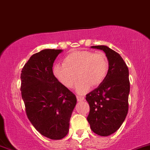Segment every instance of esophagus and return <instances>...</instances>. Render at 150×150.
Instances as JSON below:
<instances>
[{
  "instance_id": "1",
  "label": "esophagus",
  "mask_w": 150,
  "mask_h": 150,
  "mask_svg": "<svg viewBox=\"0 0 150 150\" xmlns=\"http://www.w3.org/2000/svg\"><path fill=\"white\" fill-rule=\"evenodd\" d=\"M77 101H84L85 98L83 97H81V96H77Z\"/></svg>"
}]
</instances>
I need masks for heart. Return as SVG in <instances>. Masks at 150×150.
Instances as JSON below:
<instances>
[{
	"label": "heart",
	"instance_id": "heart-1",
	"mask_svg": "<svg viewBox=\"0 0 150 150\" xmlns=\"http://www.w3.org/2000/svg\"><path fill=\"white\" fill-rule=\"evenodd\" d=\"M108 58L102 52L89 51H75L63 60V64H56L53 68L54 76L68 88L75 86L78 94H85L92 87L103 83L108 72Z\"/></svg>",
	"mask_w": 150,
	"mask_h": 150
}]
</instances>
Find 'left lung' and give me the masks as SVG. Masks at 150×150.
Listing matches in <instances>:
<instances>
[{
    "label": "left lung",
    "mask_w": 150,
    "mask_h": 150,
    "mask_svg": "<svg viewBox=\"0 0 150 150\" xmlns=\"http://www.w3.org/2000/svg\"><path fill=\"white\" fill-rule=\"evenodd\" d=\"M91 48L104 51L109 68L103 83L86 95L90 108L87 120L94 133L108 136L119 129L128 113L129 71L119 53L109 47L101 45Z\"/></svg>",
    "instance_id": "1"
}]
</instances>
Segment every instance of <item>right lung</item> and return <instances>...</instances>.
Masks as SVG:
<instances>
[{
  "mask_svg": "<svg viewBox=\"0 0 150 150\" xmlns=\"http://www.w3.org/2000/svg\"><path fill=\"white\" fill-rule=\"evenodd\" d=\"M61 49H44L31 56L21 73V94L29 120L39 133L61 140L69 131L70 119L77 103L73 92L53 73Z\"/></svg>",
  "mask_w": 150,
  "mask_h": 150,
  "instance_id": "obj_1",
  "label": "right lung"
}]
</instances>
